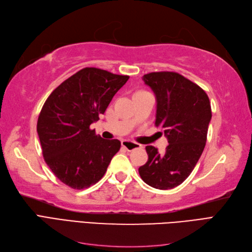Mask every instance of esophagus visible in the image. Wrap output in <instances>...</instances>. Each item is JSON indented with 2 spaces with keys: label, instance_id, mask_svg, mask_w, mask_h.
I'll return each instance as SVG.
<instances>
[{
  "label": "esophagus",
  "instance_id": "1",
  "mask_svg": "<svg viewBox=\"0 0 252 252\" xmlns=\"http://www.w3.org/2000/svg\"><path fill=\"white\" fill-rule=\"evenodd\" d=\"M122 146H123L124 148H126L128 151H132L134 149H139L142 147V145H140L139 143H135V142H132V141H122Z\"/></svg>",
  "mask_w": 252,
  "mask_h": 252
}]
</instances>
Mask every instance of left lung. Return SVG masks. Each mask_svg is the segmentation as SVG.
I'll return each mask as SVG.
<instances>
[{"instance_id":"8db88e82","label":"left lung","mask_w":252,"mask_h":252,"mask_svg":"<svg viewBox=\"0 0 252 252\" xmlns=\"http://www.w3.org/2000/svg\"><path fill=\"white\" fill-rule=\"evenodd\" d=\"M143 80L157 96L155 125L163 129L169 145L164 154L146 146L148 161L139 173L151 187L171 189L189 177L205 148L210 101L199 85L178 72H150Z\"/></svg>"}]
</instances>
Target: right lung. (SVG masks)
<instances>
[{
	"label": "right lung",
	"mask_w": 252,
	"mask_h": 252,
	"mask_svg": "<svg viewBox=\"0 0 252 252\" xmlns=\"http://www.w3.org/2000/svg\"><path fill=\"white\" fill-rule=\"evenodd\" d=\"M128 79L86 67L61 83L45 101L36 131L45 162L65 185L78 190L94 185L120 150L119 140L102 139L90 125Z\"/></svg>",
	"instance_id": "obj_1"
}]
</instances>
